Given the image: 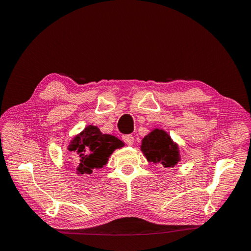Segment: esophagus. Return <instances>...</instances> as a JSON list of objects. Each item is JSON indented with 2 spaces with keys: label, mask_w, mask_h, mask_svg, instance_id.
<instances>
[{
  "label": "esophagus",
  "mask_w": 251,
  "mask_h": 251,
  "mask_svg": "<svg viewBox=\"0 0 251 251\" xmlns=\"http://www.w3.org/2000/svg\"><path fill=\"white\" fill-rule=\"evenodd\" d=\"M122 139H123V142H125L126 146H132L133 142H134V138L131 134L123 135Z\"/></svg>",
  "instance_id": "34e87169"
}]
</instances>
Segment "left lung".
Segmentation results:
<instances>
[{"label":"left lung","instance_id":"8db88e82","mask_svg":"<svg viewBox=\"0 0 251 251\" xmlns=\"http://www.w3.org/2000/svg\"><path fill=\"white\" fill-rule=\"evenodd\" d=\"M141 151L149 162L160 163L164 168H173L181 160L176 143L164 130L154 129L143 138Z\"/></svg>","mask_w":251,"mask_h":251}]
</instances>
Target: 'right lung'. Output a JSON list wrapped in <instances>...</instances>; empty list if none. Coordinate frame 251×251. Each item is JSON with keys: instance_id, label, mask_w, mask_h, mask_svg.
Wrapping results in <instances>:
<instances>
[{"instance_id": "right-lung-1", "label": "right lung", "mask_w": 251, "mask_h": 251, "mask_svg": "<svg viewBox=\"0 0 251 251\" xmlns=\"http://www.w3.org/2000/svg\"><path fill=\"white\" fill-rule=\"evenodd\" d=\"M125 144L114 135L103 134L98 126H88L70 142L68 150L78 156L77 174L90 175L103 168L116 149Z\"/></svg>"}]
</instances>
